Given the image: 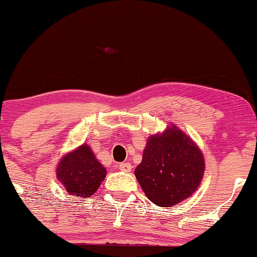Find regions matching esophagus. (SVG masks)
Here are the masks:
<instances>
[{"mask_svg":"<svg viewBox=\"0 0 257 257\" xmlns=\"http://www.w3.org/2000/svg\"><path fill=\"white\" fill-rule=\"evenodd\" d=\"M119 169L123 172H130L132 170V165L130 163H121L119 164Z\"/></svg>","mask_w":257,"mask_h":257,"instance_id":"esophagus-1","label":"esophagus"}]
</instances>
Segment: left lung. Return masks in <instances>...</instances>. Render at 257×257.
Here are the masks:
<instances>
[{"label":"left lung","instance_id":"1","mask_svg":"<svg viewBox=\"0 0 257 257\" xmlns=\"http://www.w3.org/2000/svg\"><path fill=\"white\" fill-rule=\"evenodd\" d=\"M204 171L205 159L197 143L170 123L164 132L148 137L135 176L152 203L171 207L197 192Z\"/></svg>","mask_w":257,"mask_h":257}]
</instances>
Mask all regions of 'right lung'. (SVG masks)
<instances>
[{
    "mask_svg": "<svg viewBox=\"0 0 257 257\" xmlns=\"http://www.w3.org/2000/svg\"><path fill=\"white\" fill-rule=\"evenodd\" d=\"M56 175L68 194L85 199L93 195L99 188L106 170L91 147L83 143L63 155L57 165Z\"/></svg>",
    "mask_w": 257,
    "mask_h": 257,
    "instance_id": "1",
    "label": "right lung"
}]
</instances>
